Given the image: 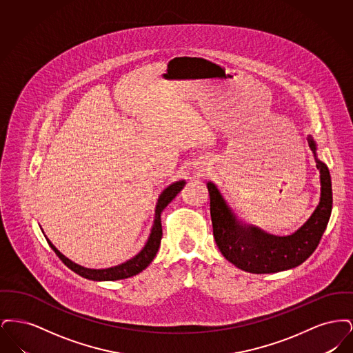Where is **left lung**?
<instances>
[{
	"mask_svg": "<svg viewBox=\"0 0 353 353\" xmlns=\"http://www.w3.org/2000/svg\"><path fill=\"white\" fill-rule=\"evenodd\" d=\"M320 172V201L311 217L295 233L272 235L235 217L217 185L208 183L213 235L222 255L238 269L252 274H271L294 269L319 245L332 212V184L328 167L316 156V143L307 137Z\"/></svg>",
	"mask_w": 353,
	"mask_h": 353,
	"instance_id": "left-lung-1",
	"label": "left lung"
}]
</instances>
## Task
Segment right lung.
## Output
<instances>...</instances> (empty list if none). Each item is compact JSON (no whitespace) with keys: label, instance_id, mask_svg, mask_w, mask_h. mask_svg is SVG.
Masks as SVG:
<instances>
[{"label":"right lung","instance_id":"add662e5","mask_svg":"<svg viewBox=\"0 0 353 353\" xmlns=\"http://www.w3.org/2000/svg\"><path fill=\"white\" fill-rule=\"evenodd\" d=\"M184 180L176 181L173 184L167 186L161 194L159 196V200L156 202V209H154V219H153V225H152L151 233L150 236L144 245V248L137 252L131 259L125 261L124 263H120L118 266L114 268H108V269H87L81 265L74 263L72 261H70L66 258L62 252H59L52 243L49 238L48 243L50 245L51 249L55 252V254L59 256V259L68 266V269L72 270L74 272H77L78 275L83 276L85 279L90 281H119V279H125V278H131L136 274L141 272L143 270L147 269L150 266L153 258L156 256V254L159 252L160 248V242H161V236H163V228H161V212L167 208L169 202L172 201L177 193L184 188ZM46 236V235H45Z\"/></svg>","mask_w":353,"mask_h":353}]
</instances>
